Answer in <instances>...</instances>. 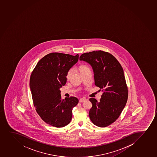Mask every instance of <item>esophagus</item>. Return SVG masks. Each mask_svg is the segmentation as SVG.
<instances>
[{
  "label": "esophagus",
  "mask_w": 157,
  "mask_h": 157,
  "mask_svg": "<svg viewBox=\"0 0 157 157\" xmlns=\"http://www.w3.org/2000/svg\"><path fill=\"white\" fill-rule=\"evenodd\" d=\"M86 98H82L81 99H80L79 100V102L80 103H82V102H84V101H86Z\"/></svg>",
  "instance_id": "esophagus-1"
}]
</instances>
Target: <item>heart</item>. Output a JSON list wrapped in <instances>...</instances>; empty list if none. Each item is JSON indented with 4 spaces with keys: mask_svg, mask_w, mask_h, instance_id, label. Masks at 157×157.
Returning a JSON list of instances; mask_svg holds the SVG:
<instances>
[{
    "mask_svg": "<svg viewBox=\"0 0 157 157\" xmlns=\"http://www.w3.org/2000/svg\"><path fill=\"white\" fill-rule=\"evenodd\" d=\"M78 70L79 71L80 74H81L82 75H83L84 74L86 73V71H90V69L89 67L86 66V65H80V66L78 67ZM73 70H72V69H71L68 70L67 73L66 74V77L67 79L69 80L71 79V77L72 75H73Z\"/></svg>",
    "mask_w": 157,
    "mask_h": 157,
    "instance_id": "heart-1",
    "label": "heart"
}]
</instances>
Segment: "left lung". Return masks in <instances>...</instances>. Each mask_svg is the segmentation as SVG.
Instances as JSON below:
<instances>
[{
	"mask_svg": "<svg viewBox=\"0 0 157 157\" xmlns=\"http://www.w3.org/2000/svg\"><path fill=\"white\" fill-rule=\"evenodd\" d=\"M79 59L92 66L95 85L103 92L99 102L94 98L89 99L92 104L90 120L98 127H107L119 117L128 100V89L123 68L115 56L103 51L84 53Z\"/></svg>",
	"mask_w": 157,
	"mask_h": 157,
	"instance_id": "1",
	"label": "left lung"
}]
</instances>
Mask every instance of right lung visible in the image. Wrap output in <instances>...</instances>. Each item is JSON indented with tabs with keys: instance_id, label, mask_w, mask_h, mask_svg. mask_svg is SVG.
I'll return each mask as SVG.
<instances>
[{
	"instance_id": "1",
	"label": "right lung",
	"mask_w": 157,
	"mask_h": 157,
	"mask_svg": "<svg viewBox=\"0 0 157 157\" xmlns=\"http://www.w3.org/2000/svg\"><path fill=\"white\" fill-rule=\"evenodd\" d=\"M79 55L51 53L39 60L30 75L29 86L36 110L46 123L56 128L68 124L79 100H62L59 88L66 84V74L77 62Z\"/></svg>"
}]
</instances>
